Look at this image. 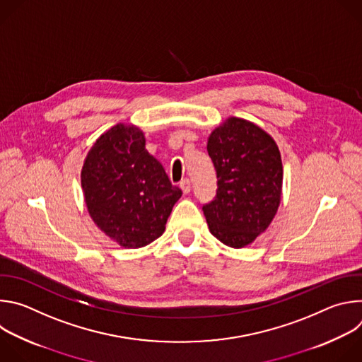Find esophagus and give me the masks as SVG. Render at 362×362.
I'll use <instances>...</instances> for the list:
<instances>
[{"label": "esophagus", "instance_id": "1", "mask_svg": "<svg viewBox=\"0 0 362 362\" xmlns=\"http://www.w3.org/2000/svg\"><path fill=\"white\" fill-rule=\"evenodd\" d=\"M180 189L183 190V193H185V194H187V193L192 190V185H190V182H189L187 179L182 180V182H180Z\"/></svg>", "mask_w": 362, "mask_h": 362}]
</instances>
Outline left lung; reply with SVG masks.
I'll return each mask as SVG.
<instances>
[{"label":"left lung","mask_w":362,"mask_h":362,"mask_svg":"<svg viewBox=\"0 0 362 362\" xmlns=\"http://www.w3.org/2000/svg\"><path fill=\"white\" fill-rule=\"evenodd\" d=\"M218 189L203 204L209 230L230 247L252 243L271 225L282 193V160L274 139L256 124L230 117L208 140Z\"/></svg>","instance_id":"obj_1"}]
</instances>
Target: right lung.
<instances>
[{
    "label": "right lung",
    "mask_w": 362,
    "mask_h": 362,
    "mask_svg": "<svg viewBox=\"0 0 362 362\" xmlns=\"http://www.w3.org/2000/svg\"><path fill=\"white\" fill-rule=\"evenodd\" d=\"M144 144L137 127L116 124L97 139L81 170L91 219L123 247H141L162 236L182 196Z\"/></svg>",
    "instance_id": "right-lung-1"
}]
</instances>
